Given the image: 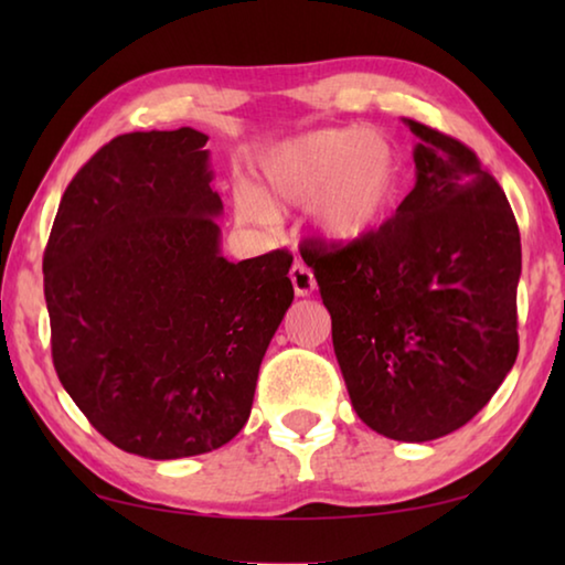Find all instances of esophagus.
Here are the masks:
<instances>
[{
    "mask_svg": "<svg viewBox=\"0 0 565 565\" xmlns=\"http://www.w3.org/2000/svg\"><path fill=\"white\" fill-rule=\"evenodd\" d=\"M289 276H291L296 296H309L313 289H317V279H313V274L306 269L303 264H294Z\"/></svg>",
    "mask_w": 565,
    "mask_h": 565,
    "instance_id": "esophagus-1",
    "label": "esophagus"
}]
</instances>
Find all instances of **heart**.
<instances>
[{
    "instance_id": "obj_1",
    "label": "heart",
    "mask_w": 565,
    "mask_h": 565,
    "mask_svg": "<svg viewBox=\"0 0 565 565\" xmlns=\"http://www.w3.org/2000/svg\"><path fill=\"white\" fill-rule=\"evenodd\" d=\"M404 181L396 141L381 129L337 127L281 141L262 161V186L238 194L248 218L276 209L311 206V222L327 242H366L394 214Z\"/></svg>"
}]
</instances>
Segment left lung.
Here are the masks:
<instances>
[{
	"mask_svg": "<svg viewBox=\"0 0 565 565\" xmlns=\"http://www.w3.org/2000/svg\"><path fill=\"white\" fill-rule=\"evenodd\" d=\"M406 124L418 139L411 194L366 242L317 244L309 266L359 418L424 444L468 424L513 369L521 234L471 149Z\"/></svg>",
	"mask_w": 565,
	"mask_h": 565,
	"instance_id": "8db88e82",
	"label": "left lung"
}]
</instances>
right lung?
Here are the masks:
<instances>
[{
    "label": "right lung",
    "mask_w": 565,
    "mask_h": 565,
    "mask_svg": "<svg viewBox=\"0 0 565 565\" xmlns=\"http://www.w3.org/2000/svg\"><path fill=\"white\" fill-rule=\"evenodd\" d=\"M206 141L111 139L66 186L44 252L56 376L107 441L154 461L242 431L294 301L289 252L222 256Z\"/></svg>",
    "instance_id": "obj_1"
}]
</instances>
